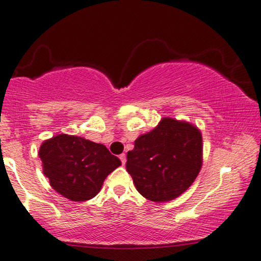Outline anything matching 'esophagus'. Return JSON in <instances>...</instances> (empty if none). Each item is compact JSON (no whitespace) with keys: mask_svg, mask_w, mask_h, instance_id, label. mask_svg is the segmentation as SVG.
Wrapping results in <instances>:
<instances>
[{"mask_svg":"<svg viewBox=\"0 0 261 261\" xmlns=\"http://www.w3.org/2000/svg\"><path fill=\"white\" fill-rule=\"evenodd\" d=\"M119 158H120V161H121V164H122V165H124L125 163H126V155H125L124 153H122V154L119 155Z\"/></svg>","mask_w":261,"mask_h":261,"instance_id":"esophagus-1","label":"esophagus"}]
</instances>
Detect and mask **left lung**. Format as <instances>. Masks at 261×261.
<instances>
[{"label":"left lung","mask_w":261,"mask_h":261,"mask_svg":"<svg viewBox=\"0 0 261 261\" xmlns=\"http://www.w3.org/2000/svg\"><path fill=\"white\" fill-rule=\"evenodd\" d=\"M203 162L202 134L187 121L163 118L158 126L135 141L126 170L137 191L152 202L181 196L198 176Z\"/></svg>","instance_id":"left-lung-1"}]
</instances>
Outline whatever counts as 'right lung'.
I'll list each match as a JSON object with an SVG mask.
<instances>
[{
  "mask_svg": "<svg viewBox=\"0 0 261 261\" xmlns=\"http://www.w3.org/2000/svg\"><path fill=\"white\" fill-rule=\"evenodd\" d=\"M39 156L53 190L74 202L93 198L106 177L121 165L103 144L65 134L46 140Z\"/></svg>",
  "mask_w": 261,
  "mask_h": 261,
  "instance_id": "1",
  "label": "right lung"
}]
</instances>
